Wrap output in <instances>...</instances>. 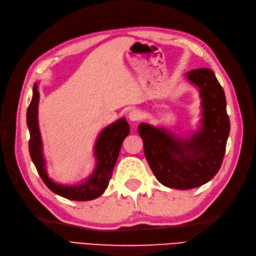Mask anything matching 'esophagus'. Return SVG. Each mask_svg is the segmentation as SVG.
Segmentation results:
<instances>
[{
    "label": "esophagus",
    "mask_w": 256,
    "mask_h": 256,
    "mask_svg": "<svg viewBox=\"0 0 256 256\" xmlns=\"http://www.w3.org/2000/svg\"><path fill=\"white\" fill-rule=\"evenodd\" d=\"M128 118L130 122H138L141 120V112L138 110H131L128 114Z\"/></svg>",
    "instance_id": "34e87169"
}]
</instances>
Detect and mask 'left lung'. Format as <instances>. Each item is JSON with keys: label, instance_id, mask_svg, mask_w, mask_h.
<instances>
[{"label": "left lung", "instance_id": "8db88e82", "mask_svg": "<svg viewBox=\"0 0 256 256\" xmlns=\"http://www.w3.org/2000/svg\"><path fill=\"white\" fill-rule=\"evenodd\" d=\"M200 98V127L187 136L141 122L138 127L154 175L166 187L187 190L208 182L218 173L230 134L224 90L214 72L200 68L186 74Z\"/></svg>", "mask_w": 256, "mask_h": 256}]
</instances>
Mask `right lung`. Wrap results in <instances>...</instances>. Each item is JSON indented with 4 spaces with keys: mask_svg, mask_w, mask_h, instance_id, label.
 <instances>
[{
    "mask_svg": "<svg viewBox=\"0 0 256 256\" xmlns=\"http://www.w3.org/2000/svg\"><path fill=\"white\" fill-rule=\"evenodd\" d=\"M38 102H40V92H38L37 83H35L32 102L26 112V124L30 131V154L42 180L56 194L68 200H90L99 198L109 186L122 141L130 132V127L126 118H122L112 122L99 134L94 148L96 168L94 172L88 177V180L78 184H62L53 182L47 173L42 136L38 126Z\"/></svg>",
    "mask_w": 256,
    "mask_h": 256,
    "instance_id": "obj_1",
    "label": "right lung"
}]
</instances>
